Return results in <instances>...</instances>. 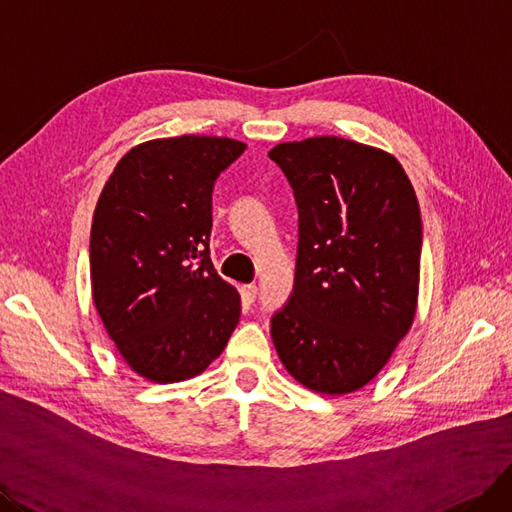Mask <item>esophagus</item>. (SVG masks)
<instances>
[{
  "instance_id": "34e87169",
  "label": "esophagus",
  "mask_w": 512,
  "mask_h": 512,
  "mask_svg": "<svg viewBox=\"0 0 512 512\" xmlns=\"http://www.w3.org/2000/svg\"><path fill=\"white\" fill-rule=\"evenodd\" d=\"M240 293H242V300H244V302L253 304L255 298H257V287H255V285H244V287L240 289Z\"/></svg>"
}]
</instances>
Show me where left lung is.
Wrapping results in <instances>:
<instances>
[{
    "mask_svg": "<svg viewBox=\"0 0 512 512\" xmlns=\"http://www.w3.org/2000/svg\"><path fill=\"white\" fill-rule=\"evenodd\" d=\"M298 204L293 291L270 334L304 387L342 395L383 370L415 319L421 212L398 159L319 136L268 153Z\"/></svg>",
    "mask_w": 512,
    "mask_h": 512,
    "instance_id": "1",
    "label": "left lung"
}]
</instances>
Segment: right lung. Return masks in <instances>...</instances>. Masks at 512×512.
<instances>
[{"mask_svg": "<svg viewBox=\"0 0 512 512\" xmlns=\"http://www.w3.org/2000/svg\"><path fill=\"white\" fill-rule=\"evenodd\" d=\"M229 138L144 142L117 163L91 225L93 302L140 376L204 372L240 321V295L210 259L214 180L244 153Z\"/></svg>", "mask_w": 512, "mask_h": 512, "instance_id": "obj_1", "label": "right lung"}]
</instances>
